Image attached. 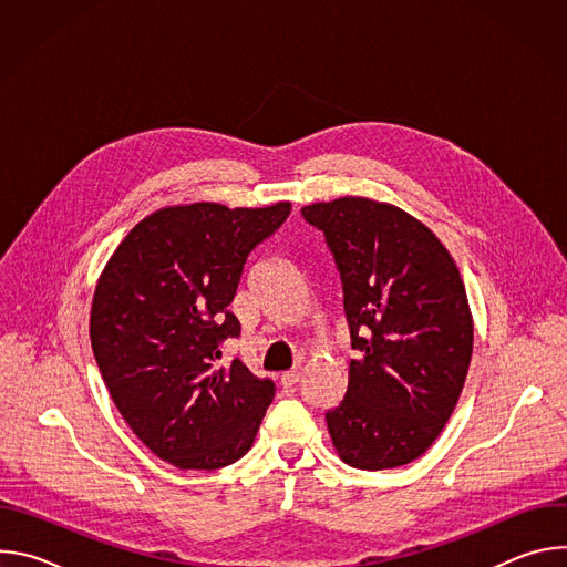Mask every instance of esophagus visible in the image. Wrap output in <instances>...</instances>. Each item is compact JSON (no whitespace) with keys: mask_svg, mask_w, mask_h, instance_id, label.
<instances>
[{"mask_svg":"<svg viewBox=\"0 0 567 567\" xmlns=\"http://www.w3.org/2000/svg\"><path fill=\"white\" fill-rule=\"evenodd\" d=\"M298 379H300V372L289 370V372L280 374V385H282V388H291V385H296V383H298Z\"/></svg>","mask_w":567,"mask_h":567,"instance_id":"34e87169","label":"esophagus"}]
</instances>
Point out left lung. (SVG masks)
Listing matches in <instances>:
<instances>
[{"instance_id":"left-lung-1","label":"left lung","mask_w":567,"mask_h":567,"mask_svg":"<svg viewBox=\"0 0 567 567\" xmlns=\"http://www.w3.org/2000/svg\"><path fill=\"white\" fill-rule=\"evenodd\" d=\"M334 254L352 350L346 396L326 422L339 457L381 471L417 460L455 411L473 354L462 276L440 237L368 197L302 206Z\"/></svg>"}]
</instances>
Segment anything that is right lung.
Returning <instances> with one entry per match:
<instances>
[{"label":"right lung","mask_w":567,"mask_h":567,"mask_svg":"<svg viewBox=\"0 0 567 567\" xmlns=\"http://www.w3.org/2000/svg\"><path fill=\"white\" fill-rule=\"evenodd\" d=\"M291 204L166 206L143 217L107 260L90 339L103 381L134 435L177 468L233 464L256 440L274 383L221 359L239 337L233 302L249 254Z\"/></svg>","instance_id":"1"}]
</instances>
